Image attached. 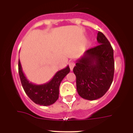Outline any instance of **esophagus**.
Returning <instances> with one entry per match:
<instances>
[{
    "mask_svg": "<svg viewBox=\"0 0 133 133\" xmlns=\"http://www.w3.org/2000/svg\"><path fill=\"white\" fill-rule=\"evenodd\" d=\"M75 63H74V61H70V63H69V67H70V69L71 71L73 70V68H74V66H75Z\"/></svg>",
    "mask_w": 133,
    "mask_h": 133,
    "instance_id": "34e87169",
    "label": "esophagus"
}]
</instances>
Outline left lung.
I'll return each instance as SVG.
<instances>
[{
    "label": "left lung",
    "instance_id": "left-lung-1",
    "mask_svg": "<svg viewBox=\"0 0 133 133\" xmlns=\"http://www.w3.org/2000/svg\"><path fill=\"white\" fill-rule=\"evenodd\" d=\"M98 45L86 50L77 61L73 72L80 97L93 101L107 92L115 72L113 49L101 32L97 34Z\"/></svg>",
    "mask_w": 133,
    "mask_h": 133
}]
</instances>
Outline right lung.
<instances>
[{"instance_id":"add662e5","label":"right lung","mask_w":133,"mask_h":133,"mask_svg":"<svg viewBox=\"0 0 133 133\" xmlns=\"http://www.w3.org/2000/svg\"><path fill=\"white\" fill-rule=\"evenodd\" d=\"M70 72L69 66L55 74L49 82L43 84H35L29 82L22 70L20 60H18V73L21 84L28 97L35 103L43 106H49L57 101L59 95V87L61 81Z\"/></svg>"}]
</instances>
